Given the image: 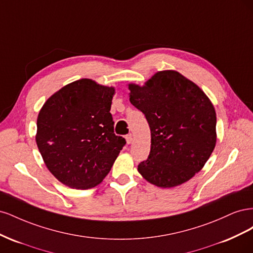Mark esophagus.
Listing matches in <instances>:
<instances>
[{
  "instance_id": "esophagus-1",
  "label": "esophagus",
  "mask_w": 253,
  "mask_h": 253,
  "mask_svg": "<svg viewBox=\"0 0 253 253\" xmlns=\"http://www.w3.org/2000/svg\"><path fill=\"white\" fill-rule=\"evenodd\" d=\"M126 143H127V144H129V143H132V141H133V138H132V135H131V134H127V135L126 136Z\"/></svg>"
}]
</instances>
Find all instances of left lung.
Masks as SVG:
<instances>
[{
  "label": "left lung",
  "mask_w": 253,
  "mask_h": 253,
  "mask_svg": "<svg viewBox=\"0 0 253 253\" xmlns=\"http://www.w3.org/2000/svg\"><path fill=\"white\" fill-rule=\"evenodd\" d=\"M129 101L151 129V151L138 172L153 185H181L202 170L216 143L214 106L195 83L177 72L156 73L139 86L129 84Z\"/></svg>",
  "instance_id": "left-lung-1"
}]
</instances>
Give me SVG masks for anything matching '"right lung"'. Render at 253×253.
I'll return each instance as SVG.
<instances>
[{
    "label": "right lung",
    "mask_w": 253,
    "mask_h": 253,
    "mask_svg": "<svg viewBox=\"0 0 253 253\" xmlns=\"http://www.w3.org/2000/svg\"><path fill=\"white\" fill-rule=\"evenodd\" d=\"M114 87L90 79L67 84L44 103L36 141L47 169L64 185L89 189L100 183L126 141L114 133Z\"/></svg>",
    "instance_id": "add662e5"
}]
</instances>
